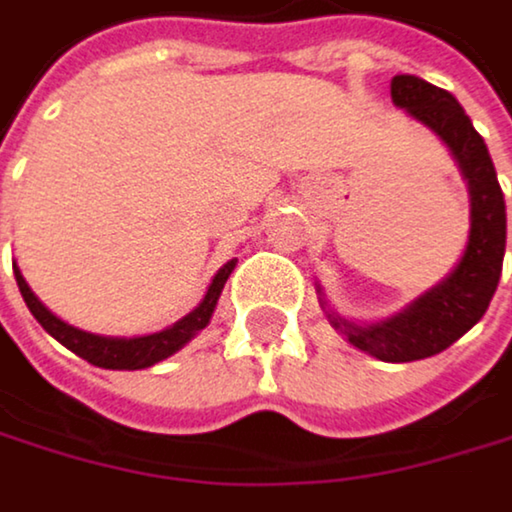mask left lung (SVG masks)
Returning a JSON list of instances; mask_svg holds the SVG:
<instances>
[{
    "label": "left lung",
    "mask_w": 512,
    "mask_h": 512,
    "mask_svg": "<svg viewBox=\"0 0 512 512\" xmlns=\"http://www.w3.org/2000/svg\"><path fill=\"white\" fill-rule=\"evenodd\" d=\"M391 99L449 145L470 185V239L464 258L446 282L382 324L358 327L334 318V327H340L361 352H370L379 361L404 364L440 355L486 315L504 267L507 212L489 148L449 90L416 75H394Z\"/></svg>",
    "instance_id": "1"
}]
</instances>
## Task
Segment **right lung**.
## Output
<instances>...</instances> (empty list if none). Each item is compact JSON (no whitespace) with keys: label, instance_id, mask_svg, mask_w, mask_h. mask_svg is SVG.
I'll return each instance as SVG.
<instances>
[{"label":"right lung","instance_id":"1","mask_svg":"<svg viewBox=\"0 0 512 512\" xmlns=\"http://www.w3.org/2000/svg\"><path fill=\"white\" fill-rule=\"evenodd\" d=\"M233 267H236V261H230V264H224V267L218 270V276L212 279V285H209L203 303H200L191 315H185L181 321H175L172 327H166V331H160V334L136 337V340H115V337H96V334L78 331V327L60 321L54 312H48V309L42 306V300L29 291V285H26V279L20 276V270H14V279H17V288H20V294H23L29 312L35 315V321H39V324L45 327V331H48L57 343H63L69 352H75L78 358L90 361L93 367H105V370H142V367H151V364L169 358L172 352H178L181 346H185L197 331H203V327L209 324V318H212V312H215V303H218V297H221V291H224V282H227V276L233 273Z\"/></svg>","mask_w":512,"mask_h":512}]
</instances>
